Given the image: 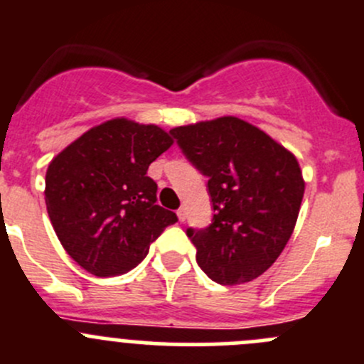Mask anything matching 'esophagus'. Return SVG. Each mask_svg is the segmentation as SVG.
<instances>
[{"label": "esophagus", "mask_w": 364, "mask_h": 364, "mask_svg": "<svg viewBox=\"0 0 364 364\" xmlns=\"http://www.w3.org/2000/svg\"><path fill=\"white\" fill-rule=\"evenodd\" d=\"M176 216H178L180 221L186 220V207H180L178 210H176Z\"/></svg>", "instance_id": "obj_1"}]
</instances>
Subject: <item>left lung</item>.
I'll return each instance as SVG.
<instances>
[{
	"instance_id": "left-lung-1",
	"label": "left lung",
	"mask_w": 364,
	"mask_h": 364,
	"mask_svg": "<svg viewBox=\"0 0 364 364\" xmlns=\"http://www.w3.org/2000/svg\"><path fill=\"white\" fill-rule=\"evenodd\" d=\"M171 134L209 178L213 223L188 228L196 262L223 286L257 279L295 228L306 189L299 161L261 128L234 116L176 127Z\"/></svg>"
}]
</instances>
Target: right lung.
Here are the masks:
<instances>
[{"label": "right lung", "mask_w": 364, "mask_h": 364, "mask_svg": "<svg viewBox=\"0 0 364 364\" xmlns=\"http://www.w3.org/2000/svg\"><path fill=\"white\" fill-rule=\"evenodd\" d=\"M173 144L157 124L116 117L82 134L46 171L48 216L64 250L96 277L123 275L178 218L157 205L148 166Z\"/></svg>", "instance_id": "1"}]
</instances>
